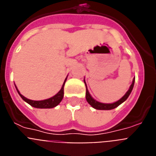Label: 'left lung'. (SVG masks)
<instances>
[{"label":"left lung","instance_id":"8db88e82","mask_svg":"<svg viewBox=\"0 0 156 156\" xmlns=\"http://www.w3.org/2000/svg\"><path fill=\"white\" fill-rule=\"evenodd\" d=\"M84 81V83H85V86H86V99H87V101L90 105L93 107L95 109H98V110H111V109H113V108H116L119 105L122 104V102H124L127 99V98L129 97V95L131 93L132 90H133V85H134V81H135V78L132 81V83L131 85L129 86V90L126 91V93L125 94L122 98H121L119 100H118L117 101H115L113 103H101V102H99L98 101H96L95 99H94L92 98V96L90 95V94L89 93L88 91V89H87V87L86 84V81H85V78L83 80Z\"/></svg>","mask_w":156,"mask_h":156}]
</instances>
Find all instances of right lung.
Masks as SVG:
<instances>
[{"mask_svg": "<svg viewBox=\"0 0 156 156\" xmlns=\"http://www.w3.org/2000/svg\"><path fill=\"white\" fill-rule=\"evenodd\" d=\"M67 77L68 76H66V80H64V83H63L62 86L61 90H59L55 95H54L53 97L50 98L45 99V100H41V101H34V100H30V99L27 98L26 97H24L23 95H22L20 94V92L19 91L18 88L16 87V90H17L18 94L20 95V97L23 98V101H25L26 102L28 103L29 105H30L31 106L34 107V108H55L59 103L61 102L63 98V96H64V85L65 83H66V80H67Z\"/></svg>", "mask_w": 156, "mask_h": 156, "instance_id": "obj_1", "label": "right lung"}]
</instances>
